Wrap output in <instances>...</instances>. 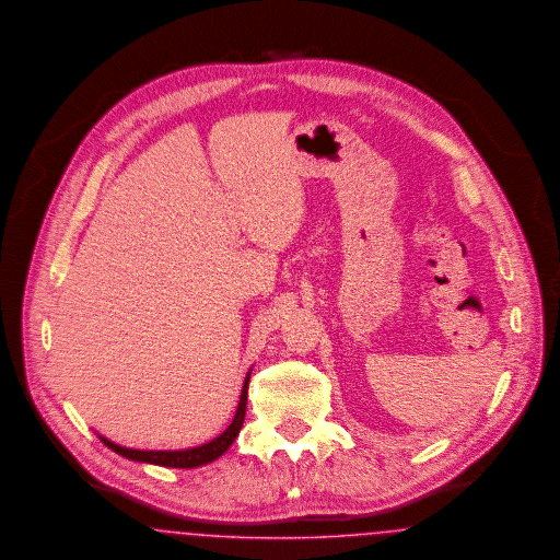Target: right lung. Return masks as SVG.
I'll list each match as a JSON object with an SVG mask.
<instances>
[{
  "label": "right lung",
  "instance_id": "right-lung-1",
  "mask_svg": "<svg viewBox=\"0 0 560 560\" xmlns=\"http://www.w3.org/2000/svg\"><path fill=\"white\" fill-rule=\"evenodd\" d=\"M247 383H249V373L244 381V389L240 396V404L235 410V417L231 421V425L224 429L219 438H214L208 444H201L198 447H187V450H133V447L118 446L110 440L102 438L104 446L110 447L116 454L129 458V460H137V463H150V465H158V467H173V469H194V467H201L208 465L212 460H217L219 456H223L229 446L235 442L240 429L244 425V417H246L247 404Z\"/></svg>",
  "mask_w": 560,
  "mask_h": 560
}]
</instances>
